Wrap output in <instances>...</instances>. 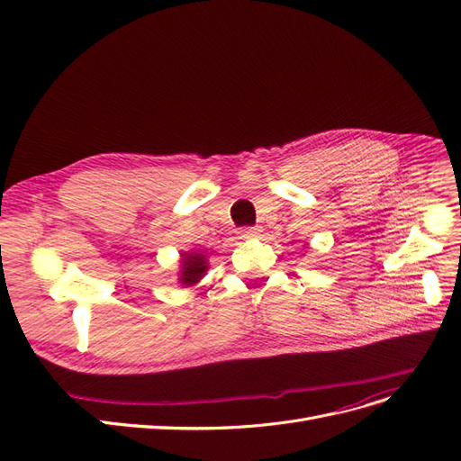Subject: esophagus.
Masks as SVG:
<instances>
[{
  "label": "esophagus",
  "instance_id": "obj_1",
  "mask_svg": "<svg viewBox=\"0 0 461 461\" xmlns=\"http://www.w3.org/2000/svg\"><path fill=\"white\" fill-rule=\"evenodd\" d=\"M259 232H261V227H242L239 230V236L240 239H252V236H256Z\"/></svg>",
  "mask_w": 461,
  "mask_h": 461
}]
</instances>
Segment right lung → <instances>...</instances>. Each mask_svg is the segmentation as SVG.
Segmentation results:
<instances>
[{
  "mask_svg": "<svg viewBox=\"0 0 461 461\" xmlns=\"http://www.w3.org/2000/svg\"><path fill=\"white\" fill-rule=\"evenodd\" d=\"M205 269H207V265H205V259L202 258V254H185L183 273H180L183 276H180V281H183L185 285L198 283L203 276Z\"/></svg>",
  "mask_w": 461,
  "mask_h": 461,
  "instance_id": "right-lung-1",
  "label": "right lung"
}]
</instances>
